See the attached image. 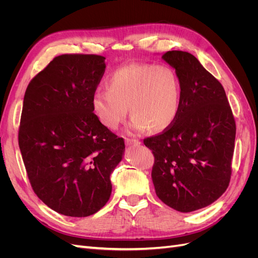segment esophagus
Segmentation results:
<instances>
[{
  "mask_svg": "<svg viewBox=\"0 0 258 258\" xmlns=\"http://www.w3.org/2000/svg\"><path fill=\"white\" fill-rule=\"evenodd\" d=\"M140 142L139 140H136V139H126V144L128 145V146H132V145H139Z\"/></svg>",
  "mask_w": 258,
  "mask_h": 258,
  "instance_id": "obj_1",
  "label": "esophagus"
}]
</instances>
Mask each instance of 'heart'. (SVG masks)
<instances>
[{
    "label": "heart",
    "mask_w": 258,
    "mask_h": 258,
    "mask_svg": "<svg viewBox=\"0 0 258 258\" xmlns=\"http://www.w3.org/2000/svg\"><path fill=\"white\" fill-rule=\"evenodd\" d=\"M106 91L92 96V110L104 127L115 130L132 115L129 129L166 130L177 118L182 103V85L169 66L136 63L120 67L108 76Z\"/></svg>",
    "instance_id": "heart-1"
}]
</instances>
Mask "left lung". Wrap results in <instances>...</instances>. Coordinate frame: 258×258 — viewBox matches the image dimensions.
Segmentation results:
<instances>
[{"label": "left lung", "instance_id": "8db88e82", "mask_svg": "<svg viewBox=\"0 0 258 258\" xmlns=\"http://www.w3.org/2000/svg\"><path fill=\"white\" fill-rule=\"evenodd\" d=\"M182 85L177 118L161 135L147 138L153 151L152 178L158 198L178 212L205 208L227 189L236 122L222 84L191 53L161 57Z\"/></svg>", "mask_w": 258, "mask_h": 258}]
</instances>
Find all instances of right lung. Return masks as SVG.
Returning a JSON list of instances; mask_svg holds the SVG:
<instances>
[{
  "label": "right lung",
  "instance_id": "1",
  "mask_svg": "<svg viewBox=\"0 0 258 258\" xmlns=\"http://www.w3.org/2000/svg\"><path fill=\"white\" fill-rule=\"evenodd\" d=\"M97 54H61L30 82L23 98L19 148L31 186L56 212L86 217L112 192L111 174L123 139L104 127L92 96L105 71Z\"/></svg>",
  "mask_w": 258,
  "mask_h": 258
}]
</instances>
